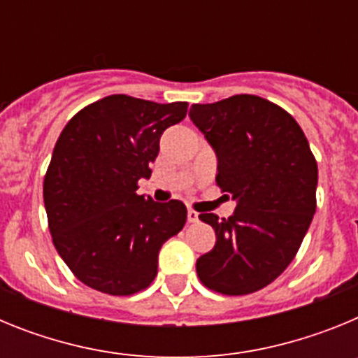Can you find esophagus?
I'll use <instances>...</instances> for the list:
<instances>
[{
    "label": "esophagus",
    "mask_w": 358,
    "mask_h": 358,
    "mask_svg": "<svg viewBox=\"0 0 358 358\" xmlns=\"http://www.w3.org/2000/svg\"><path fill=\"white\" fill-rule=\"evenodd\" d=\"M186 218H188V222H197L199 220V213L194 210H188V213H186Z\"/></svg>",
    "instance_id": "1"
}]
</instances>
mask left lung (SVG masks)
Segmentation results:
<instances>
[{
  "instance_id": "8db88e82",
  "label": "left lung",
  "mask_w": 358,
  "mask_h": 358,
  "mask_svg": "<svg viewBox=\"0 0 358 358\" xmlns=\"http://www.w3.org/2000/svg\"><path fill=\"white\" fill-rule=\"evenodd\" d=\"M189 118L217 152L218 188L236 201L229 218L199 215L217 242L197 260V276L224 296L256 292L301 248L317 206L315 157L296 120L256 94L194 103Z\"/></svg>"
}]
</instances>
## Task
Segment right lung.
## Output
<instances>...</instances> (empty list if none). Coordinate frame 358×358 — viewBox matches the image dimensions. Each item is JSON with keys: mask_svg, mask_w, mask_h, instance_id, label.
<instances>
[{"mask_svg": "<svg viewBox=\"0 0 358 358\" xmlns=\"http://www.w3.org/2000/svg\"><path fill=\"white\" fill-rule=\"evenodd\" d=\"M186 110V102L110 94L62 129L44 176V208L57 252L84 285L132 296L156 278L161 245L185 227L186 206L136 189L150 177L161 134Z\"/></svg>", "mask_w": 358, "mask_h": 358, "instance_id": "add662e5", "label": "right lung"}]
</instances>
